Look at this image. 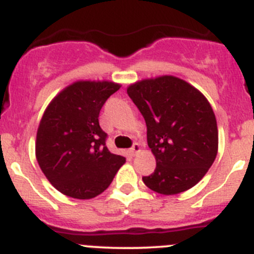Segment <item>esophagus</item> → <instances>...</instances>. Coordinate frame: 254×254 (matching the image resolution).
I'll return each instance as SVG.
<instances>
[{
	"instance_id": "34e87169",
	"label": "esophagus",
	"mask_w": 254,
	"mask_h": 254,
	"mask_svg": "<svg viewBox=\"0 0 254 254\" xmlns=\"http://www.w3.org/2000/svg\"><path fill=\"white\" fill-rule=\"evenodd\" d=\"M140 150H141V147H140V145L135 142V144L132 145L131 149H130V155H131V156H135V155L139 154Z\"/></svg>"
}]
</instances>
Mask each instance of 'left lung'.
Wrapping results in <instances>:
<instances>
[{"instance_id":"1","label":"left lung","mask_w":254,"mask_h":254,"mask_svg":"<svg viewBox=\"0 0 254 254\" xmlns=\"http://www.w3.org/2000/svg\"><path fill=\"white\" fill-rule=\"evenodd\" d=\"M127 92L144 117L147 145L156 160L144 184L167 196L195 186L218 151L217 122L205 95L175 75L137 80Z\"/></svg>"}]
</instances>
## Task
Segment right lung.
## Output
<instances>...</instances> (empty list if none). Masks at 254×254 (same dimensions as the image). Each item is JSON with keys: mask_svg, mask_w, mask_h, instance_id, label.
<instances>
[{"mask_svg": "<svg viewBox=\"0 0 254 254\" xmlns=\"http://www.w3.org/2000/svg\"><path fill=\"white\" fill-rule=\"evenodd\" d=\"M110 80H77L44 110L36 136V159L44 176L63 195L89 200L109 187L125 157L105 146L99 113L120 89Z\"/></svg>", "mask_w": 254, "mask_h": 254, "instance_id": "1", "label": "right lung"}]
</instances>
